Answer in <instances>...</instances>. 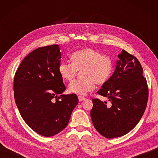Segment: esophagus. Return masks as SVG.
<instances>
[{
    "label": "esophagus",
    "instance_id": "esophagus-1",
    "mask_svg": "<svg viewBox=\"0 0 158 158\" xmlns=\"http://www.w3.org/2000/svg\"><path fill=\"white\" fill-rule=\"evenodd\" d=\"M78 98H79V100L80 102L83 101V100H85V97L81 96H78Z\"/></svg>",
    "mask_w": 158,
    "mask_h": 158
}]
</instances>
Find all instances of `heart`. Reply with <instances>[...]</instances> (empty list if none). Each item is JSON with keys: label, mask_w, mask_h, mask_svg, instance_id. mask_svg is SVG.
<instances>
[{"label": "heart", "mask_w": 158, "mask_h": 158, "mask_svg": "<svg viewBox=\"0 0 158 158\" xmlns=\"http://www.w3.org/2000/svg\"><path fill=\"white\" fill-rule=\"evenodd\" d=\"M71 62L62 61L58 66V73L64 81L71 82L77 72L81 70V79L70 83L69 91L78 95H84L98 85H103L111 76L114 63L110 57L102 55L92 48L77 50L70 56Z\"/></svg>", "instance_id": "obj_1"}]
</instances>
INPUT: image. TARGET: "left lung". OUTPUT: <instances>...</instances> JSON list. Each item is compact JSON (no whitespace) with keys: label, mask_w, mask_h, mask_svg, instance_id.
I'll return each mask as SVG.
<instances>
[{"label":"left lung","mask_w":158,"mask_h":158,"mask_svg":"<svg viewBox=\"0 0 158 158\" xmlns=\"http://www.w3.org/2000/svg\"><path fill=\"white\" fill-rule=\"evenodd\" d=\"M115 70L97 92L110 104L92 99L90 115L96 130L107 139L125 135L135 127L145 112L149 91L143 68L136 57L122 50Z\"/></svg>","instance_id":"obj_1"}]
</instances>
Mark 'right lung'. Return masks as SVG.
<instances>
[{"label": "right lung", "instance_id": "add662e5", "mask_svg": "<svg viewBox=\"0 0 158 158\" xmlns=\"http://www.w3.org/2000/svg\"><path fill=\"white\" fill-rule=\"evenodd\" d=\"M59 45L37 48L26 56L15 74L14 98L23 119L40 135L49 137L67 126L79 100L65 91L58 73Z\"/></svg>", "mask_w": 158, "mask_h": 158}]
</instances>
